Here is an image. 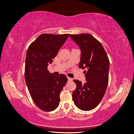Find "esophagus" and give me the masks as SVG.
<instances>
[{
    "instance_id": "obj_1",
    "label": "esophagus",
    "mask_w": 134,
    "mask_h": 134,
    "mask_svg": "<svg viewBox=\"0 0 134 134\" xmlns=\"http://www.w3.org/2000/svg\"><path fill=\"white\" fill-rule=\"evenodd\" d=\"M67 79H68V80L69 81H72V79H71V78H70V77H67Z\"/></svg>"
}]
</instances>
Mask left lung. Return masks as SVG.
<instances>
[{"label": "left lung", "instance_id": "8db88e82", "mask_svg": "<svg viewBox=\"0 0 134 134\" xmlns=\"http://www.w3.org/2000/svg\"><path fill=\"white\" fill-rule=\"evenodd\" d=\"M82 50L79 68L85 69L87 83L77 80V88L72 99L77 108L90 111L99 104L104 96L109 80V60L107 53L99 41L88 33L70 35Z\"/></svg>", "mask_w": 134, "mask_h": 134}]
</instances>
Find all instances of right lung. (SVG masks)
<instances>
[{"instance_id": "1", "label": "right lung", "mask_w": 134, "mask_h": 134, "mask_svg": "<svg viewBox=\"0 0 134 134\" xmlns=\"http://www.w3.org/2000/svg\"><path fill=\"white\" fill-rule=\"evenodd\" d=\"M69 34H41L30 44L26 52L25 77L32 99L43 111L56 109L60 93L67 83L66 75H54L47 70Z\"/></svg>"}]
</instances>
